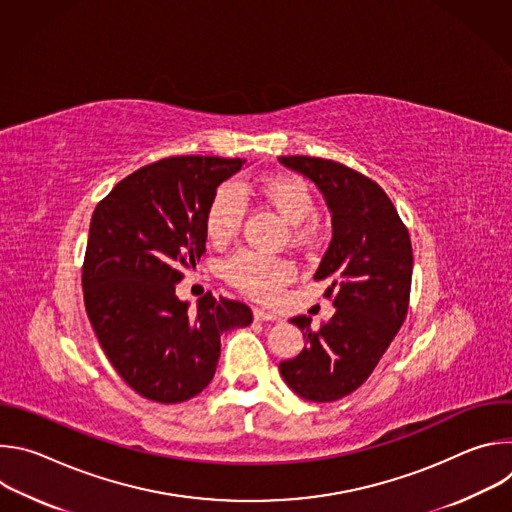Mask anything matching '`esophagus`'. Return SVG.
<instances>
[{
	"mask_svg": "<svg viewBox=\"0 0 512 512\" xmlns=\"http://www.w3.org/2000/svg\"><path fill=\"white\" fill-rule=\"evenodd\" d=\"M253 316L259 322H279L281 320L277 314H273L269 310H263V308H253Z\"/></svg>",
	"mask_w": 512,
	"mask_h": 512,
	"instance_id": "34e87169",
	"label": "esophagus"
}]
</instances>
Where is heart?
<instances>
[{"label":"heart","mask_w":512,"mask_h":512,"mask_svg":"<svg viewBox=\"0 0 512 512\" xmlns=\"http://www.w3.org/2000/svg\"><path fill=\"white\" fill-rule=\"evenodd\" d=\"M247 190L259 196L263 202L273 206L283 221L296 227V237L306 239L310 229L300 227L306 218L314 214L316 200L300 176L291 174H267L257 178L247 186ZM243 218V202L231 186H223L218 190L204 216V231L212 243L229 241ZM225 277L245 291L247 296L269 300L273 298L279 287L294 277V265L279 257H269L253 251H239L225 263Z\"/></svg>","instance_id":"1"}]
</instances>
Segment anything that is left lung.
I'll return each instance as SVG.
<instances>
[{"label": "left lung", "instance_id": "left-lung-1", "mask_svg": "<svg viewBox=\"0 0 512 512\" xmlns=\"http://www.w3.org/2000/svg\"><path fill=\"white\" fill-rule=\"evenodd\" d=\"M285 168L310 178L332 212V241L314 279H330L336 312L320 326L296 316L304 350L279 362L287 387L316 403L342 399L371 377L409 308L413 251L391 198L371 178L322 158L281 156Z\"/></svg>", "mask_w": 512, "mask_h": 512}]
</instances>
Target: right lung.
<instances>
[{"label": "right lung", "mask_w": 512, "mask_h": 512, "mask_svg": "<svg viewBox=\"0 0 512 512\" xmlns=\"http://www.w3.org/2000/svg\"><path fill=\"white\" fill-rule=\"evenodd\" d=\"M239 158H164L123 178L95 208L83 263L91 326L113 369L141 397L182 403L214 377L221 334L253 322L243 302L176 298L206 251L204 216Z\"/></svg>", "instance_id": "obj_1"}]
</instances>
